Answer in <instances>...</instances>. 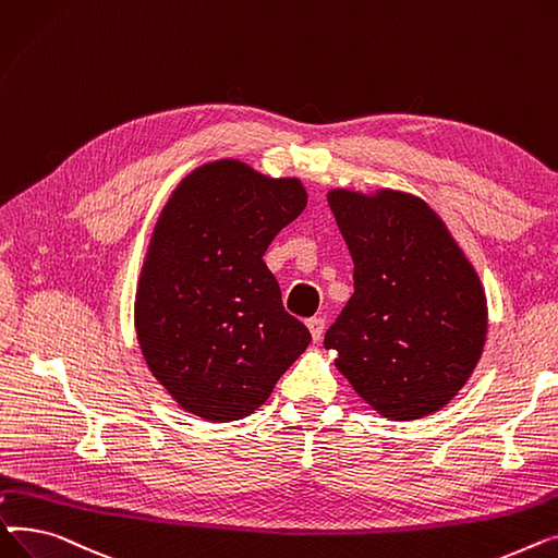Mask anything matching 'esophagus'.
Returning a JSON list of instances; mask_svg holds the SVG:
<instances>
[{
	"instance_id": "34e87169",
	"label": "esophagus",
	"mask_w": 558,
	"mask_h": 558,
	"mask_svg": "<svg viewBox=\"0 0 558 558\" xmlns=\"http://www.w3.org/2000/svg\"><path fill=\"white\" fill-rule=\"evenodd\" d=\"M306 326H308V331H311L313 340L317 342V340L322 338V333H324V319H322V317H311V319L306 322Z\"/></svg>"
}]
</instances>
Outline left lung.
<instances>
[{
	"label": "left lung",
	"instance_id": "left-lung-1",
	"mask_svg": "<svg viewBox=\"0 0 558 558\" xmlns=\"http://www.w3.org/2000/svg\"><path fill=\"white\" fill-rule=\"evenodd\" d=\"M353 294L324 336L357 397L389 421L450 403L486 342V294L439 214L405 191L331 189Z\"/></svg>",
	"mask_w": 558,
	"mask_h": 558
}]
</instances>
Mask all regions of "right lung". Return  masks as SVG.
Here are the masks:
<instances>
[{
    "mask_svg": "<svg viewBox=\"0 0 558 558\" xmlns=\"http://www.w3.org/2000/svg\"><path fill=\"white\" fill-rule=\"evenodd\" d=\"M308 193L241 159L191 171L163 205L140 272L135 331L173 401L201 418L250 416L308 342L264 254Z\"/></svg>",
    "mask_w": 558,
    "mask_h": 558,
    "instance_id": "add662e5",
    "label": "right lung"
}]
</instances>
